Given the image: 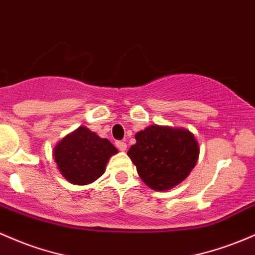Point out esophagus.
Returning a JSON list of instances; mask_svg holds the SVG:
<instances>
[{"mask_svg": "<svg viewBox=\"0 0 255 255\" xmlns=\"http://www.w3.org/2000/svg\"><path fill=\"white\" fill-rule=\"evenodd\" d=\"M116 146L120 151H126L127 149V144L125 141H116Z\"/></svg>", "mask_w": 255, "mask_h": 255, "instance_id": "1", "label": "esophagus"}]
</instances>
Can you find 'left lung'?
Segmentation results:
<instances>
[{
	"instance_id": "obj_1",
	"label": "left lung",
	"mask_w": 255,
	"mask_h": 255,
	"mask_svg": "<svg viewBox=\"0 0 255 255\" xmlns=\"http://www.w3.org/2000/svg\"><path fill=\"white\" fill-rule=\"evenodd\" d=\"M127 155L139 177L156 191H166L189 177L200 155L195 135L185 128L152 125L135 134Z\"/></svg>"
}]
</instances>
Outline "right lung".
Listing matches in <instances>:
<instances>
[{"mask_svg":"<svg viewBox=\"0 0 255 255\" xmlns=\"http://www.w3.org/2000/svg\"><path fill=\"white\" fill-rule=\"evenodd\" d=\"M117 152L108 139L81 126L55 145L53 157L66 180L74 185H87L104 174L109 159Z\"/></svg>","mask_w":255,"mask_h":255,"instance_id":"1","label":"right lung"}]
</instances>
